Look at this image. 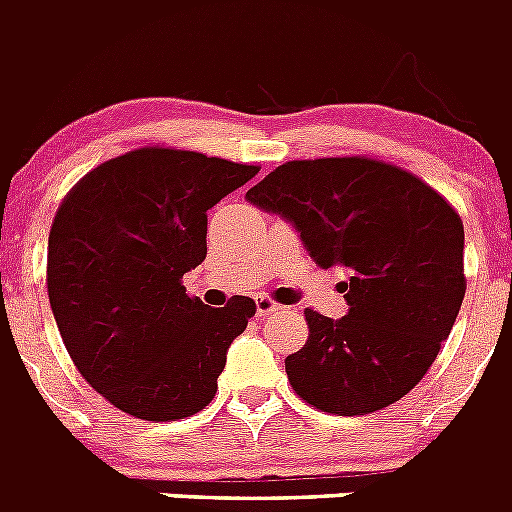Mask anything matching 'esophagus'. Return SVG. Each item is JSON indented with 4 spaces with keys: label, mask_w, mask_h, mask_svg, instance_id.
<instances>
[{
    "label": "esophagus",
    "mask_w": 512,
    "mask_h": 512,
    "mask_svg": "<svg viewBox=\"0 0 512 512\" xmlns=\"http://www.w3.org/2000/svg\"><path fill=\"white\" fill-rule=\"evenodd\" d=\"M256 310H259V315H274V312H282L284 307L279 305V302L271 300V297L261 295V297H256Z\"/></svg>",
    "instance_id": "1"
}]
</instances>
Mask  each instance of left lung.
<instances>
[{
    "label": "left lung",
    "mask_w": 512,
    "mask_h": 512,
    "mask_svg": "<svg viewBox=\"0 0 512 512\" xmlns=\"http://www.w3.org/2000/svg\"><path fill=\"white\" fill-rule=\"evenodd\" d=\"M300 230L312 261L341 266V320L305 310L307 343L287 356L312 408L366 415L408 395L436 361L467 292L464 225L449 200L379 158L287 161L246 192Z\"/></svg>",
    "instance_id": "obj_1"
}]
</instances>
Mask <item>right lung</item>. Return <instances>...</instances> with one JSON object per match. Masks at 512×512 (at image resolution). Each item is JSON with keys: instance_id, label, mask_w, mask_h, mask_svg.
<instances>
[{"instance_id": "1", "label": "right lung", "mask_w": 512, "mask_h": 512, "mask_svg": "<svg viewBox=\"0 0 512 512\" xmlns=\"http://www.w3.org/2000/svg\"><path fill=\"white\" fill-rule=\"evenodd\" d=\"M256 174L146 146L99 164L63 197L48 235V300L81 377L122 413L179 420L215 397L256 302L207 307L182 279L207 256V210Z\"/></svg>"}]
</instances>
